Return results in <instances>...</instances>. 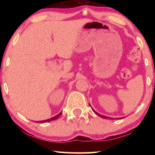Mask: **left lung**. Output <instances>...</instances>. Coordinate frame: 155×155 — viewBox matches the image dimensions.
Masks as SVG:
<instances>
[{"label": "left lung", "instance_id": "left-lung-1", "mask_svg": "<svg viewBox=\"0 0 155 155\" xmlns=\"http://www.w3.org/2000/svg\"><path fill=\"white\" fill-rule=\"evenodd\" d=\"M93 110V111H94V112H95L96 113V114H97V115H98V116H100V117H103V118H104V119H107V118H109V117H107V116H105V115H101V114H98V113H97V112H96L95 111H94V109H92ZM118 119H120V118H118Z\"/></svg>", "mask_w": 155, "mask_h": 155}]
</instances>
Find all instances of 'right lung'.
<instances>
[{
  "label": "right lung",
  "instance_id": "obj_1",
  "mask_svg": "<svg viewBox=\"0 0 155 155\" xmlns=\"http://www.w3.org/2000/svg\"><path fill=\"white\" fill-rule=\"evenodd\" d=\"M61 114H62V112H60L59 114H57V115H55V116H54V117H51V118L48 119V120H41V121H39V122H40V123H44V122H51V121H52V120H57V118H59L60 115H61Z\"/></svg>",
  "mask_w": 155,
  "mask_h": 155
}]
</instances>
